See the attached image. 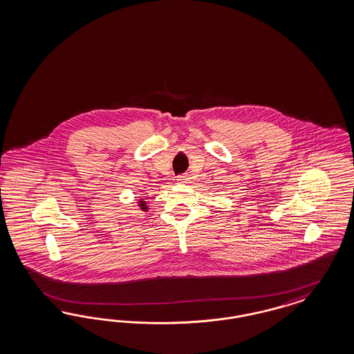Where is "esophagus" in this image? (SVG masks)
<instances>
[{
  "label": "esophagus",
  "instance_id": "1",
  "mask_svg": "<svg viewBox=\"0 0 354 354\" xmlns=\"http://www.w3.org/2000/svg\"><path fill=\"white\" fill-rule=\"evenodd\" d=\"M190 180H192V178H190L189 174H180V176H178V181L183 183V184H189Z\"/></svg>",
  "mask_w": 354,
  "mask_h": 354
}]
</instances>
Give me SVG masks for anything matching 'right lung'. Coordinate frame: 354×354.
I'll return each instance as SVG.
<instances>
[{
	"mask_svg": "<svg viewBox=\"0 0 354 354\" xmlns=\"http://www.w3.org/2000/svg\"><path fill=\"white\" fill-rule=\"evenodd\" d=\"M140 207H141V210H147L148 207H147V203L144 202V201H140V205H138Z\"/></svg>",
	"mask_w": 354,
	"mask_h": 354,
	"instance_id": "1",
	"label": "right lung"
}]
</instances>
